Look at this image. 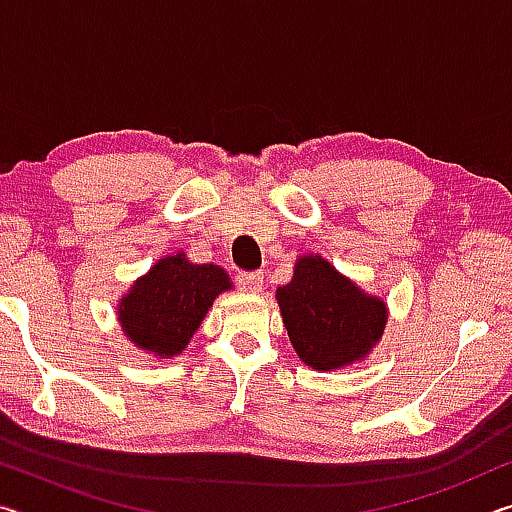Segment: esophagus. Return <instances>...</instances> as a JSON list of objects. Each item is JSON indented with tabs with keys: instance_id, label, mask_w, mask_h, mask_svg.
Instances as JSON below:
<instances>
[{
	"instance_id": "1",
	"label": "esophagus",
	"mask_w": 512,
	"mask_h": 512,
	"mask_svg": "<svg viewBox=\"0 0 512 512\" xmlns=\"http://www.w3.org/2000/svg\"><path fill=\"white\" fill-rule=\"evenodd\" d=\"M237 284H239L241 291L257 293L259 289H262V284H264V273H259V271H255V273H239L237 275Z\"/></svg>"
}]
</instances>
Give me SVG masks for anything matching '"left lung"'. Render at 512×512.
Segmentation results:
<instances>
[{"label":"left lung","mask_w":512,"mask_h":512,"mask_svg":"<svg viewBox=\"0 0 512 512\" xmlns=\"http://www.w3.org/2000/svg\"><path fill=\"white\" fill-rule=\"evenodd\" d=\"M275 298L293 350L314 370L366 359L388 320L384 300L368 296L320 255L300 257Z\"/></svg>","instance_id":"obj_1"}]
</instances>
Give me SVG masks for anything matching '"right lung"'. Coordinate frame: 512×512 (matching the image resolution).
<instances>
[{
    "label": "right lung",
    "instance_id": "right-lung-1",
    "mask_svg": "<svg viewBox=\"0 0 512 512\" xmlns=\"http://www.w3.org/2000/svg\"><path fill=\"white\" fill-rule=\"evenodd\" d=\"M228 289L232 282L221 266L192 264L183 253L169 255L133 282L119 300L117 316L135 348L171 359L187 348L216 296Z\"/></svg>",
    "mask_w": 512,
    "mask_h": 512
}]
</instances>
